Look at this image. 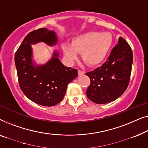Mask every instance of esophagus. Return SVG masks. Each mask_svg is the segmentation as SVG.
<instances>
[{
	"mask_svg": "<svg viewBox=\"0 0 148 148\" xmlns=\"http://www.w3.org/2000/svg\"><path fill=\"white\" fill-rule=\"evenodd\" d=\"M78 75H79V76H82V75H84V71H82V70H78Z\"/></svg>",
	"mask_w": 148,
	"mask_h": 148,
	"instance_id": "34e87169",
	"label": "esophagus"
}]
</instances>
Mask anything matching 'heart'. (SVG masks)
Wrapping results in <instances>:
<instances>
[{
  "label": "heart",
  "instance_id": "b5f03b06",
  "mask_svg": "<svg viewBox=\"0 0 148 148\" xmlns=\"http://www.w3.org/2000/svg\"><path fill=\"white\" fill-rule=\"evenodd\" d=\"M112 36L109 33L88 32L74 37L71 45L63 44L62 50L70 61L78 58V53L85 63L90 66L103 62L112 45Z\"/></svg>",
  "mask_w": 148,
  "mask_h": 148
}]
</instances>
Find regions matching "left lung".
Masks as SVG:
<instances>
[{"instance_id":"1","label":"left lung","mask_w":148,"mask_h":148,"mask_svg":"<svg viewBox=\"0 0 148 148\" xmlns=\"http://www.w3.org/2000/svg\"><path fill=\"white\" fill-rule=\"evenodd\" d=\"M133 63L132 50L119 37L107 61L94 71L86 74L90 79L86 95L93 103L106 104L115 101L127 88Z\"/></svg>"}]
</instances>
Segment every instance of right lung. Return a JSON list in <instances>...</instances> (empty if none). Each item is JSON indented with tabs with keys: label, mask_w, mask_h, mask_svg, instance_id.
<instances>
[{
	"label": "right lung",
	"mask_w": 148,
	"mask_h": 148,
	"mask_svg": "<svg viewBox=\"0 0 148 148\" xmlns=\"http://www.w3.org/2000/svg\"><path fill=\"white\" fill-rule=\"evenodd\" d=\"M39 42L53 46L58 43V37L53 31L45 28L30 32L16 51L14 62L25 95L38 105L51 107L64 99L68 84L78 76V70L64 66L57 51L46 64L37 65L32 59L31 45Z\"/></svg>",
	"instance_id": "add662e5"
}]
</instances>
